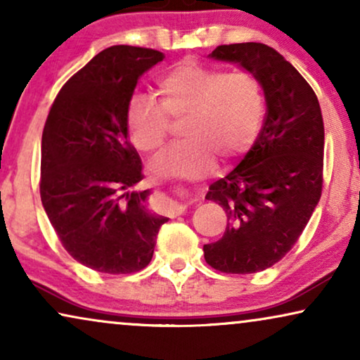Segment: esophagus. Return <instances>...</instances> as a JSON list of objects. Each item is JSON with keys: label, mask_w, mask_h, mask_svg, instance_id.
<instances>
[{"label": "esophagus", "mask_w": 360, "mask_h": 360, "mask_svg": "<svg viewBox=\"0 0 360 360\" xmlns=\"http://www.w3.org/2000/svg\"><path fill=\"white\" fill-rule=\"evenodd\" d=\"M170 206H172V211H174V214H181V213H185L186 208H188V201L175 200V201H172Z\"/></svg>", "instance_id": "34e87169"}]
</instances>
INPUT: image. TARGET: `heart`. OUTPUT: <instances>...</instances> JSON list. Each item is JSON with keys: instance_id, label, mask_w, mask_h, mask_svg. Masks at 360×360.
I'll return each mask as SVG.
<instances>
[{"instance_id": "b5f03b06", "label": "heart", "mask_w": 360, "mask_h": 360, "mask_svg": "<svg viewBox=\"0 0 360 360\" xmlns=\"http://www.w3.org/2000/svg\"><path fill=\"white\" fill-rule=\"evenodd\" d=\"M160 105L134 95L126 110V129L141 152L162 147L170 120H181L185 141L167 147L150 162L155 175L201 179L216 165V157L231 160L252 144L264 116L260 83L249 72H229L185 60L159 80Z\"/></svg>"}]
</instances>
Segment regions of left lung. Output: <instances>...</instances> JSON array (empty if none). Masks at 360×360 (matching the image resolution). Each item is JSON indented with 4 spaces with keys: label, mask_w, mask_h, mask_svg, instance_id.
<instances>
[{
    "label": "left lung",
    "mask_w": 360,
    "mask_h": 360,
    "mask_svg": "<svg viewBox=\"0 0 360 360\" xmlns=\"http://www.w3.org/2000/svg\"><path fill=\"white\" fill-rule=\"evenodd\" d=\"M208 57L257 78L267 112L244 159L206 193L226 211L228 226L203 245L205 260L226 274L260 272L293 248L321 198V108L297 68L265 44L218 46Z\"/></svg>",
    "instance_id": "obj_1"
}]
</instances>
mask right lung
I'll list each match as a JSON object with an SVG mask.
<instances>
[{
    "label": "right lung",
    "instance_id": "1",
    "mask_svg": "<svg viewBox=\"0 0 360 360\" xmlns=\"http://www.w3.org/2000/svg\"><path fill=\"white\" fill-rule=\"evenodd\" d=\"M164 57L154 49H105L62 86L44 126L42 206L67 252L96 272L144 269L169 221L147 205L150 190L132 191L142 162L126 129L137 82Z\"/></svg>",
    "mask_w": 360,
    "mask_h": 360
}]
</instances>
